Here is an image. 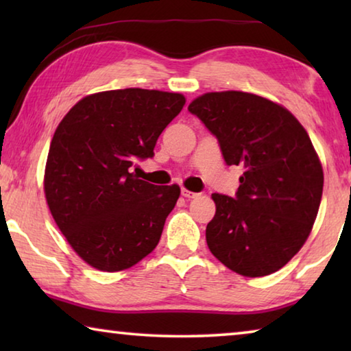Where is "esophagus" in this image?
Instances as JSON below:
<instances>
[{
    "instance_id": "1",
    "label": "esophagus",
    "mask_w": 351,
    "mask_h": 351,
    "mask_svg": "<svg viewBox=\"0 0 351 351\" xmlns=\"http://www.w3.org/2000/svg\"><path fill=\"white\" fill-rule=\"evenodd\" d=\"M181 195L184 198H197L198 197V193H195V192H190V190H187V189H181Z\"/></svg>"
}]
</instances>
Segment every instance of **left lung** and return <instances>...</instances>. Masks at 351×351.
I'll return each instance as SVG.
<instances>
[{"instance_id": "8db88e82", "label": "left lung", "mask_w": 351, "mask_h": 351, "mask_svg": "<svg viewBox=\"0 0 351 351\" xmlns=\"http://www.w3.org/2000/svg\"><path fill=\"white\" fill-rule=\"evenodd\" d=\"M189 111L215 136L226 164L243 169L234 198L212 195L207 246L237 274H272L300 251L317 217L324 171L310 136L287 108L249 93H207Z\"/></svg>"}]
</instances>
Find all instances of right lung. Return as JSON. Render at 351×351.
Returning a JSON list of instances; mask_svg holds the SVG:
<instances>
[{
    "mask_svg": "<svg viewBox=\"0 0 351 351\" xmlns=\"http://www.w3.org/2000/svg\"><path fill=\"white\" fill-rule=\"evenodd\" d=\"M184 104L178 93L104 91L83 97L58 123L46 162V201L93 268H132L158 246L181 190L138 180L132 165L154 156L159 134Z\"/></svg>",
    "mask_w": 351,
    "mask_h": 351,
    "instance_id": "right-lung-1",
    "label": "right lung"
}]
</instances>
